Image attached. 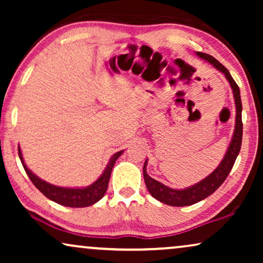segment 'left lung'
I'll return each instance as SVG.
<instances>
[{
	"instance_id": "left-lung-1",
	"label": "left lung",
	"mask_w": 263,
	"mask_h": 263,
	"mask_svg": "<svg viewBox=\"0 0 263 263\" xmlns=\"http://www.w3.org/2000/svg\"><path fill=\"white\" fill-rule=\"evenodd\" d=\"M196 55L204 61H207L208 63H211L215 69L221 71L225 75L226 80L230 82L232 92H233V98H235L236 104V123H235V130H233V135L230 142L229 148L226 151L224 158L220 161V164L218 165V167L215 168L213 172H211L206 178H203L202 181H200L196 184L184 189H172L170 186H166L163 183L158 182L157 179L151 177L147 174V159L143 165V178H145V183L147 189L151 195L154 199H157L160 202L168 206H175V207H183V206H190L199 201L206 199L210 195H212L219 186H220L224 181L228 177L230 171L235 164L236 158L238 156L240 146H242V135H243V123H242V100H240V92L238 85L236 84L233 80L230 71L222 66L220 62H218L213 56L208 55V53L203 52H196Z\"/></svg>"
}]
</instances>
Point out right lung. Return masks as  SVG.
I'll return each instance as SVG.
<instances>
[{"instance_id":"obj_1","label":"right lung","mask_w":263,"mask_h":263,"mask_svg":"<svg viewBox=\"0 0 263 263\" xmlns=\"http://www.w3.org/2000/svg\"><path fill=\"white\" fill-rule=\"evenodd\" d=\"M124 151H120V152L115 153L112 157L110 158L109 163H107L105 170L100 177L97 179L96 182H93L91 185L85 186V188H63V186L53 185L50 184V183L45 182L44 179L39 178L38 176H35L33 172H32L30 168L26 166L25 164L23 153H21V149L19 147V157L21 160V164L26 171V174L32 183L35 185L39 192L43 193V195H45L48 199H50L53 202L62 204V206L66 207H88L95 204L96 202L102 199V197L105 195L107 185H109L111 171H112V167L118 157L123 153Z\"/></svg>"}]
</instances>
